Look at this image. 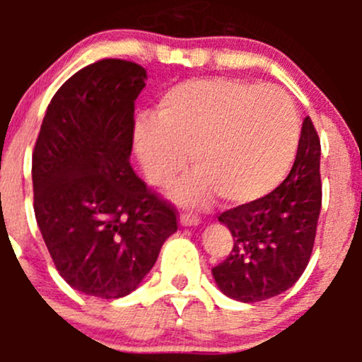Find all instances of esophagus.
Segmentation results:
<instances>
[{"label": "esophagus", "mask_w": 362, "mask_h": 362, "mask_svg": "<svg viewBox=\"0 0 362 362\" xmlns=\"http://www.w3.org/2000/svg\"><path fill=\"white\" fill-rule=\"evenodd\" d=\"M180 222H182V226H198L202 221H199L198 215H194V214H182Z\"/></svg>", "instance_id": "esophagus-1"}]
</instances>
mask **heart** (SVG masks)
<instances>
[{"instance_id": "1", "label": "heart", "mask_w": 362, "mask_h": 362, "mask_svg": "<svg viewBox=\"0 0 362 362\" xmlns=\"http://www.w3.org/2000/svg\"><path fill=\"white\" fill-rule=\"evenodd\" d=\"M299 115L276 87L238 78H192L168 87L154 117L134 124L133 144L148 182L168 187L191 163L177 191L185 203L247 204L282 184L299 145Z\"/></svg>"}]
</instances>
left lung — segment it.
Masks as SVG:
<instances>
[{
	"label": "left lung",
	"mask_w": 362,
	"mask_h": 362,
	"mask_svg": "<svg viewBox=\"0 0 362 362\" xmlns=\"http://www.w3.org/2000/svg\"><path fill=\"white\" fill-rule=\"evenodd\" d=\"M320 140L305 117L298 154L286 180L264 198L226 210L218 221L231 231L233 249L211 268L217 287L242 303L282 294L305 272L322 204Z\"/></svg>",
	"instance_id": "left-lung-1"
}]
</instances>
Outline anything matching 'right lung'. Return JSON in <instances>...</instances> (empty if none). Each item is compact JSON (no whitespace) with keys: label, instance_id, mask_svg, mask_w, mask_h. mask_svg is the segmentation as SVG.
<instances>
[{"label":"right lung","instance_id":"obj_1","mask_svg":"<svg viewBox=\"0 0 362 362\" xmlns=\"http://www.w3.org/2000/svg\"><path fill=\"white\" fill-rule=\"evenodd\" d=\"M144 66L101 59L54 94L33 151L35 217L59 275L80 293L117 299L145 279L177 211L129 164Z\"/></svg>","mask_w":362,"mask_h":362}]
</instances>
